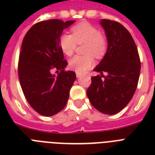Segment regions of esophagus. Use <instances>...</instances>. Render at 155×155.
<instances>
[{
    "instance_id": "1",
    "label": "esophagus",
    "mask_w": 155,
    "mask_h": 155,
    "mask_svg": "<svg viewBox=\"0 0 155 155\" xmlns=\"http://www.w3.org/2000/svg\"><path fill=\"white\" fill-rule=\"evenodd\" d=\"M81 76H82V75H81L80 73L76 72V77H77V78H80V77H81Z\"/></svg>"
}]
</instances>
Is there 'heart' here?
Here are the masks:
<instances>
[{"instance_id":"heart-1","label":"heart","mask_w":155,"mask_h":155,"mask_svg":"<svg viewBox=\"0 0 155 155\" xmlns=\"http://www.w3.org/2000/svg\"><path fill=\"white\" fill-rule=\"evenodd\" d=\"M72 35L63 34L59 47L67 56L72 55L77 44H84L85 55H75L69 61V68L78 73L84 72L93 67L95 58H100L106 51V40L99 30L88 22H81L71 28Z\"/></svg>"}]
</instances>
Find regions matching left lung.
Listing matches in <instances>:
<instances>
[{"label":"left lung","mask_w":155,"mask_h":155,"mask_svg":"<svg viewBox=\"0 0 155 155\" xmlns=\"http://www.w3.org/2000/svg\"><path fill=\"white\" fill-rule=\"evenodd\" d=\"M100 24L105 31L108 49L94 68L101 75L92 77L87 95L95 108L113 115L132 99L139 80L141 63L134 41L121 24L108 19H102ZM104 72L107 75L104 76Z\"/></svg>","instance_id":"1"}]
</instances>
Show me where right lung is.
I'll list each match as a JSON object with an SVG mask.
<instances>
[{"label": "right lung", "mask_w": 155, "mask_h": 155, "mask_svg": "<svg viewBox=\"0 0 155 155\" xmlns=\"http://www.w3.org/2000/svg\"><path fill=\"white\" fill-rule=\"evenodd\" d=\"M74 22L40 21L23 38L18 62L21 87L30 105L42 116L51 117L63 109L76 78L74 71H65L68 62L59 47L63 30ZM53 70L60 72L54 75Z\"/></svg>", "instance_id": "obj_1"}]
</instances>
